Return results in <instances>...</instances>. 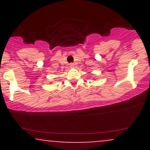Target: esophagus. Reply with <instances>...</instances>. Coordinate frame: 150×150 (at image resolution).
I'll return each instance as SVG.
<instances>
[{"label":"esophagus","instance_id":"esophagus-1","mask_svg":"<svg viewBox=\"0 0 150 150\" xmlns=\"http://www.w3.org/2000/svg\"><path fill=\"white\" fill-rule=\"evenodd\" d=\"M70 66H71V67H73V65H73V63H70Z\"/></svg>","mask_w":150,"mask_h":150}]
</instances>
